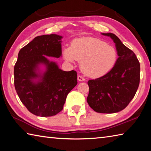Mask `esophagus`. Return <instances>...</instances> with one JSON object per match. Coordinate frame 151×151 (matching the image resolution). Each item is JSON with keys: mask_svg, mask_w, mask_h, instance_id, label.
I'll list each match as a JSON object with an SVG mask.
<instances>
[{"mask_svg": "<svg viewBox=\"0 0 151 151\" xmlns=\"http://www.w3.org/2000/svg\"><path fill=\"white\" fill-rule=\"evenodd\" d=\"M77 78H78V81H80V82H83V81H85V78H83V76H80V75L78 76Z\"/></svg>", "mask_w": 151, "mask_h": 151, "instance_id": "1", "label": "esophagus"}]
</instances>
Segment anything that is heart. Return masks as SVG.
<instances>
[{
	"instance_id": "obj_1",
	"label": "heart",
	"mask_w": 151,
	"mask_h": 151,
	"mask_svg": "<svg viewBox=\"0 0 151 151\" xmlns=\"http://www.w3.org/2000/svg\"><path fill=\"white\" fill-rule=\"evenodd\" d=\"M63 57L69 62L81 61V69L91 78H100L111 71L117 62L115 48L98 38L86 37L74 40L71 47L63 50Z\"/></svg>"
}]
</instances>
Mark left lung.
<instances>
[{"instance_id":"8db88e82","label":"left lung","mask_w":151,"mask_h":151,"mask_svg":"<svg viewBox=\"0 0 151 151\" xmlns=\"http://www.w3.org/2000/svg\"><path fill=\"white\" fill-rule=\"evenodd\" d=\"M115 43L119 58L103 76L89 80L87 103L94 111L114 113L126 108L136 94L140 82V63L132 51L113 33H102Z\"/></svg>"}]
</instances>
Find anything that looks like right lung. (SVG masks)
<instances>
[{
  "instance_id": "right-lung-1",
  "label": "right lung",
  "mask_w": 151,
  "mask_h": 151,
  "mask_svg": "<svg viewBox=\"0 0 151 151\" xmlns=\"http://www.w3.org/2000/svg\"><path fill=\"white\" fill-rule=\"evenodd\" d=\"M62 39L55 34L39 36L18 55L14 68V87L22 104L37 116L58 114L68 94L77 85L76 71H63L46 57L62 56ZM41 65L44 71L40 69Z\"/></svg>"
}]
</instances>
